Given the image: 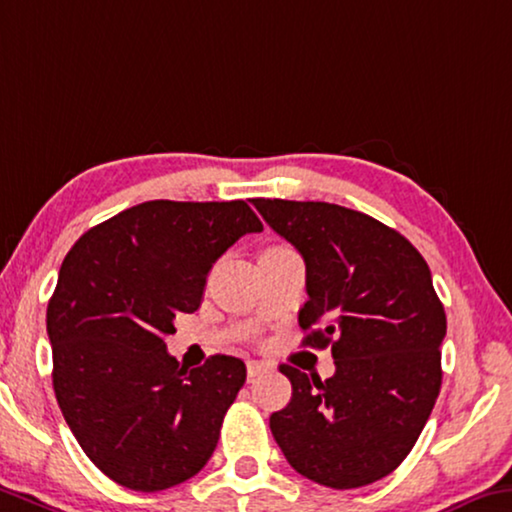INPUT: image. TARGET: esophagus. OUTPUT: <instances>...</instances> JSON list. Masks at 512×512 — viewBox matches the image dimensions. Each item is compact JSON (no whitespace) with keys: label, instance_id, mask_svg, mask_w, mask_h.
Returning a JSON list of instances; mask_svg holds the SVG:
<instances>
[{"label":"esophagus","instance_id":"esophagus-1","mask_svg":"<svg viewBox=\"0 0 512 512\" xmlns=\"http://www.w3.org/2000/svg\"><path fill=\"white\" fill-rule=\"evenodd\" d=\"M246 369H248V378H255V376H259V373L269 371V364L262 362V360H248Z\"/></svg>","mask_w":512,"mask_h":512}]
</instances>
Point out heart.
<instances>
[{"instance_id": "b5f03b06", "label": "heart", "mask_w": 512, "mask_h": 512, "mask_svg": "<svg viewBox=\"0 0 512 512\" xmlns=\"http://www.w3.org/2000/svg\"><path fill=\"white\" fill-rule=\"evenodd\" d=\"M273 248H278V246H273ZM266 250H271V248H266Z\"/></svg>"}]
</instances>
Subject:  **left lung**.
<instances>
[{"label": "left lung", "mask_w": 512, "mask_h": 512, "mask_svg": "<svg viewBox=\"0 0 512 512\" xmlns=\"http://www.w3.org/2000/svg\"><path fill=\"white\" fill-rule=\"evenodd\" d=\"M305 259V346H330L335 376L289 364L271 433L298 474L335 490L392 474L424 431L442 385L446 314L419 250L392 227L330 202L255 198Z\"/></svg>", "instance_id": "obj_1"}]
</instances>
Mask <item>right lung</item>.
Returning a JSON list of instances; mask_svg holds the SVG:
<instances>
[{"mask_svg":"<svg viewBox=\"0 0 512 512\" xmlns=\"http://www.w3.org/2000/svg\"><path fill=\"white\" fill-rule=\"evenodd\" d=\"M264 225L243 200H150L70 248L47 305L52 383L72 435L123 488L159 492L216 449L246 364L212 355L186 371L166 351L175 314L200 307L207 273Z\"/></svg>","mask_w":512,"mask_h":512,"instance_id":"1","label":"right lung"}]
</instances>
